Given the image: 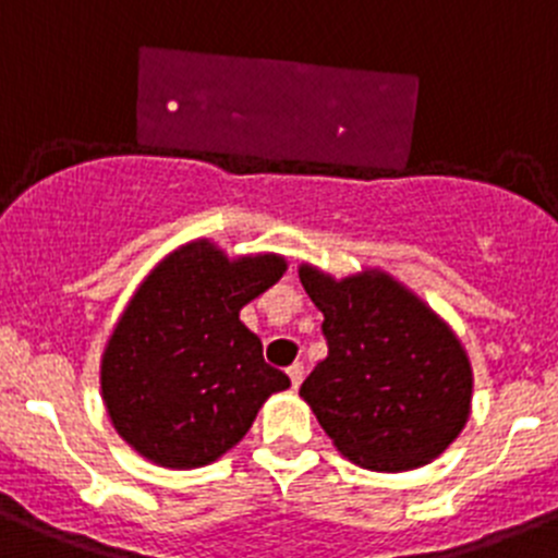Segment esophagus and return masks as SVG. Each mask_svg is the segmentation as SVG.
I'll return each mask as SVG.
<instances>
[{
    "label": "esophagus",
    "mask_w": 558,
    "mask_h": 558,
    "mask_svg": "<svg viewBox=\"0 0 558 558\" xmlns=\"http://www.w3.org/2000/svg\"><path fill=\"white\" fill-rule=\"evenodd\" d=\"M286 374H289V379H291V388H300V383H303V377H305L303 363H291V366L286 368Z\"/></svg>",
    "instance_id": "1"
}]
</instances>
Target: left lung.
Here are the masks:
<instances>
[{
	"label": "left lung",
	"instance_id": "1",
	"mask_svg": "<svg viewBox=\"0 0 558 558\" xmlns=\"http://www.w3.org/2000/svg\"><path fill=\"white\" fill-rule=\"evenodd\" d=\"M300 283L325 314L327 357L300 388L338 451L402 473L444 454L468 424L473 368L449 322L383 269L336 280L303 264Z\"/></svg>",
	"mask_w": 558,
	"mask_h": 558
}]
</instances>
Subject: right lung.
Here are the masks:
<instances>
[{
    "label": "right lung",
    "instance_id": "add662e5",
    "mask_svg": "<svg viewBox=\"0 0 558 558\" xmlns=\"http://www.w3.org/2000/svg\"><path fill=\"white\" fill-rule=\"evenodd\" d=\"M283 272L278 253L228 255L195 239L145 275L101 355L104 408L140 457L175 471L220 460L289 388L239 319Z\"/></svg>",
    "mask_w": 558,
    "mask_h": 558
}]
</instances>
